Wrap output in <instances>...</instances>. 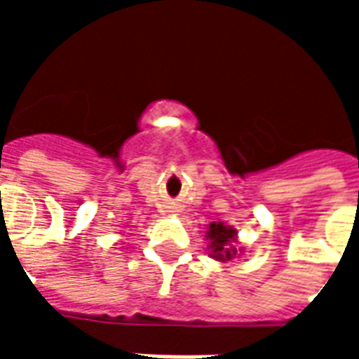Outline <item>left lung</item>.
Here are the masks:
<instances>
[{
  "mask_svg": "<svg viewBox=\"0 0 359 359\" xmlns=\"http://www.w3.org/2000/svg\"><path fill=\"white\" fill-rule=\"evenodd\" d=\"M210 241V256L217 262H231L238 248L234 246L236 242V231L233 226H226L223 223H211L210 231L205 234Z\"/></svg>",
  "mask_w": 359,
  "mask_h": 359,
  "instance_id": "1",
  "label": "left lung"
}]
</instances>
